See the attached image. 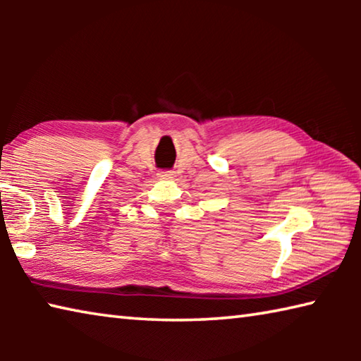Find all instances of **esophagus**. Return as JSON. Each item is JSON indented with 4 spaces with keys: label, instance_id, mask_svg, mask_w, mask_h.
Returning <instances> with one entry per match:
<instances>
[{
    "label": "esophagus",
    "instance_id": "obj_1",
    "mask_svg": "<svg viewBox=\"0 0 361 361\" xmlns=\"http://www.w3.org/2000/svg\"><path fill=\"white\" fill-rule=\"evenodd\" d=\"M157 175L161 180H172L175 176V172H172V170H161Z\"/></svg>",
    "mask_w": 361,
    "mask_h": 361
}]
</instances>
